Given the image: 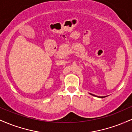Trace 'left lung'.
Here are the masks:
<instances>
[{
	"label": "left lung",
	"instance_id": "8db88e82",
	"mask_svg": "<svg viewBox=\"0 0 132 132\" xmlns=\"http://www.w3.org/2000/svg\"><path fill=\"white\" fill-rule=\"evenodd\" d=\"M91 94V95H94V96H96V95H94V94ZM96 97H99V98H104V97H105L106 96H102V97H101V96H96Z\"/></svg>",
	"mask_w": 132,
	"mask_h": 132
}]
</instances>
